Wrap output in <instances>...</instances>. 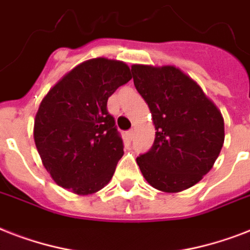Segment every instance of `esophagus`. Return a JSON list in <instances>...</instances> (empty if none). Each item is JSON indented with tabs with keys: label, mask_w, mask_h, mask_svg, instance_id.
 <instances>
[{
	"label": "esophagus",
	"mask_w": 250,
	"mask_h": 250,
	"mask_svg": "<svg viewBox=\"0 0 250 250\" xmlns=\"http://www.w3.org/2000/svg\"><path fill=\"white\" fill-rule=\"evenodd\" d=\"M125 136L128 137L129 140H132V137H133V131H132V129H129V131H127V132H125Z\"/></svg>",
	"instance_id": "1"
}]
</instances>
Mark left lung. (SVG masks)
Returning <instances> with one entry per match:
<instances>
[{
  "label": "left lung",
  "instance_id": "8db88e82",
  "mask_svg": "<svg viewBox=\"0 0 250 250\" xmlns=\"http://www.w3.org/2000/svg\"><path fill=\"white\" fill-rule=\"evenodd\" d=\"M131 72L157 129L152 148L136 158L144 178L168 193L194 186L211 170L223 146L221 111L174 66L133 64Z\"/></svg>",
  "mask_w": 250,
  "mask_h": 250
}]
</instances>
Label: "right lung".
<instances>
[{"mask_svg": "<svg viewBox=\"0 0 250 250\" xmlns=\"http://www.w3.org/2000/svg\"><path fill=\"white\" fill-rule=\"evenodd\" d=\"M132 79L119 61L76 66L41 101L33 137L42 165L58 186L78 194L102 189L123 156V140L107 100Z\"/></svg>", "mask_w": 250, "mask_h": 250, "instance_id": "1", "label": "right lung"}]
</instances>
